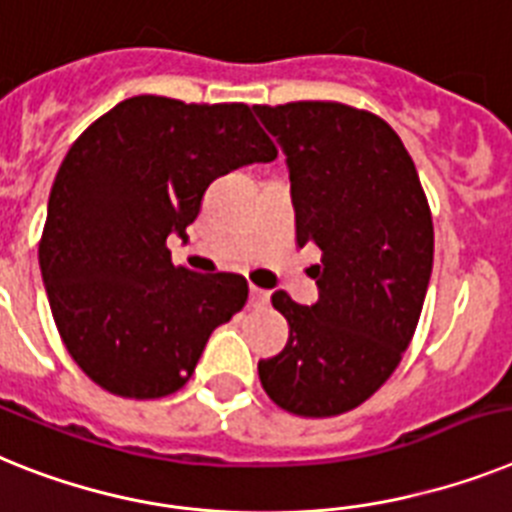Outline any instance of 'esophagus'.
<instances>
[{
	"instance_id": "34e87169",
	"label": "esophagus",
	"mask_w": 512,
	"mask_h": 512,
	"mask_svg": "<svg viewBox=\"0 0 512 512\" xmlns=\"http://www.w3.org/2000/svg\"><path fill=\"white\" fill-rule=\"evenodd\" d=\"M270 302V294L265 289H257V286H249V304L252 307H265Z\"/></svg>"
}]
</instances>
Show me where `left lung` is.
I'll use <instances>...</instances> for the list:
<instances>
[{"instance_id":"1","label":"left lung","mask_w":512,"mask_h":512,"mask_svg":"<svg viewBox=\"0 0 512 512\" xmlns=\"http://www.w3.org/2000/svg\"><path fill=\"white\" fill-rule=\"evenodd\" d=\"M255 111L286 153L296 244L322 252L312 307L270 296L289 343L260 359V382L289 414H346L393 375L414 338L435 255L427 195L401 137L372 111L338 101Z\"/></svg>"}]
</instances>
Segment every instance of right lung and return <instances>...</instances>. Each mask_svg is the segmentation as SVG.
Returning a JSON list of instances; mask_svg holds the SVG:
<instances>
[{
    "label": "right lung",
    "mask_w": 512,
    "mask_h": 512,
    "mask_svg": "<svg viewBox=\"0 0 512 512\" xmlns=\"http://www.w3.org/2000/svg\"><path fill=\"white\" fill-rule=\"evenodd\" d=\"M276 156L247 103L163 96L117 103L72 143L38 263L59 336L96 385L150 401L190 380L249 289L236 273L174 265L166 239H187L213 179Z\"/></svg>",
    "instance_id": "add662e5"
}]
</instances>
